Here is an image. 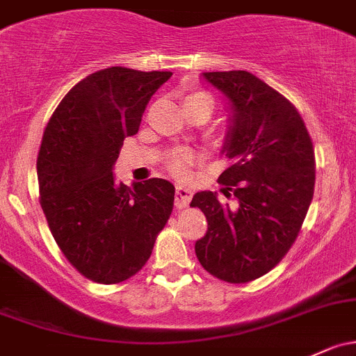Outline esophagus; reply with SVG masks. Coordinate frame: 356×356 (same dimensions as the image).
Masks as SVG:
<instances>
[{"label": "esophagus", "mask_w": 356, "mask_h": 356, "mask_svg": "<svg viewBox=\"0 0 356 356\" xmlns=\"http://www.w3.org/2000/svg\"><path fill=\"white\" fill-rule=\"evenodd\" d=\"M192 188H188V186L185 185H178L177 186V197H175V204H177L178 209H185L186 205L190 204V200H192Z\"/></svg>", "instance_id": "obj_1"}]
</instances>
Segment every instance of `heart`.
I'll list each match as a JSON object with an SVG mask.
<instances>
[{
    "instance_id": "obj_1",
    "label": "heart",
    "mask_w": 356,
    "mask_h": 356,
    "mask_svg": "<svg viewBox=\"0 0 356 356\" xmlns=\"http://www.w3.org/2000/svg\"><path fill=\"white\" fill-rule=\"evenodd\" d=\"M197 98H207V100H212V97H210L209 93H205V91H193V93H190L188 97L185 98V102L197 100ZM197 159L198 154L192 151V149L179 147L177 151L171 152V156L168 158V168H170V170L173 171V175H177V177H185V175L188 173L190 168L197 163Z\"/></svg>"
}]
</instances>
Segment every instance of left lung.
Listing matches in <instances>:
<instances>
[{
	"label": "left lung",
	"instance_id": "left-lung-1",
	"mask_svg": "<svg viewBox=\"0 0 356 356\" xmlns=\"http://www.w3.org/2000/svg\"><path fill=\"white\" fill-rule=\"evenodd\" d=\"M227 98L222 154L232 164L219 177L225 197L193 195L190 207L207 217L195 243L198 261L229 284L256 280L277 266L299 234L316 181V159L304 120L284 95L248 71L202 72Z\"/></svg>",
	"mask_w": 356,
	"mask_h": 356
}]
</instances>
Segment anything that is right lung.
<instances>
[{
  "mask_svg": "<svg viewBox=\"0 0 356 356\" xmlns=\"http://www.w3.org/2000/svg\"><path fill=\"white\" fill-rule=\"evenodd\" d=\"M170 71L113 66L86 76L57 105L42 137L40 205L60 251L97 284L127 280L146 265L173 210L175 186L151 178L117 183L124 139Z\"/></svg>",
  "mask_w": 356,
  "mask_h": 356,
  "instance_id": "add662e5",
  "label": "right lung"
}]
</instances>
